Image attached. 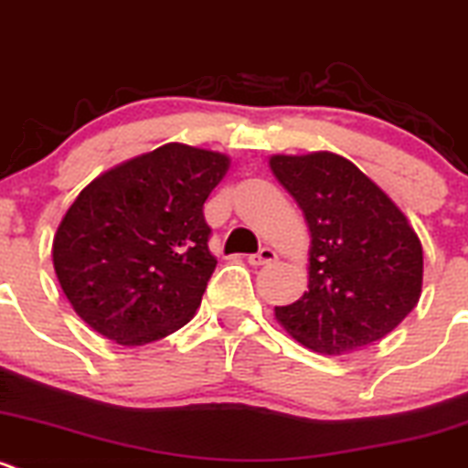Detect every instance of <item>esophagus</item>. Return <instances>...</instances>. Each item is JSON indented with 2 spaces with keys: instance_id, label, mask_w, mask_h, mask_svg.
Instances as JSON below:
<instances>
[{
  "instance_id": "obj_1",
  "label": "esophagus",
  "mask_w": 468,
  "mask_h": 468,
  "mask_svg": "<svg viewBox=\"0 0 468 468\" xmlns=\"http://www.w3.org/2000/svg\"><path fill=\"white\" fill-rule=\"evenodd\" d=\"M275 259H277L275 250H272V248H261L257 254H250L248 261L252 263V266H266V263L275 261Z\"/></svg>"
}]
</instances>
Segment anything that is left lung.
Wrapping results in <instances>:
<instances>
[{"label": "left lung", "mask_w": 468, "mask_h": 468, "mask_svg": "<svg viewBox=\"0 0 468 468\" xmlns=\"http://www.w3.org/2000/svg\"><path fill=\"white\" fill-rule=\"evenodd\" d=\"M312 232L309 291L275 307L293 339L341 355L387 336L420 298L423 248L402 211L344 156H272Z\"/></svg>", "instance_id": "obj_1"}]
</instances>
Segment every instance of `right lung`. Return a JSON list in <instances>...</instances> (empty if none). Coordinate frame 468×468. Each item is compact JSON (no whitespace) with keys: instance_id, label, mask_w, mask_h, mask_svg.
<instances>
[{"instance_id":"obj_1","label":"right lung","mask_w":468,"mask_h":468,"mask_svg":"<svg viewBox=\"0 0 468 468\" xmlns=\"http://www.w3.org/2000/svg\"><path fill=\"white\" fill-rule=\"evenodd\" d=\"M229 159L197 147H156L88 184L54 236V271L75 312L120 346L186 325L211 272L207 197Z\"/></svg>"}]
</instances>
